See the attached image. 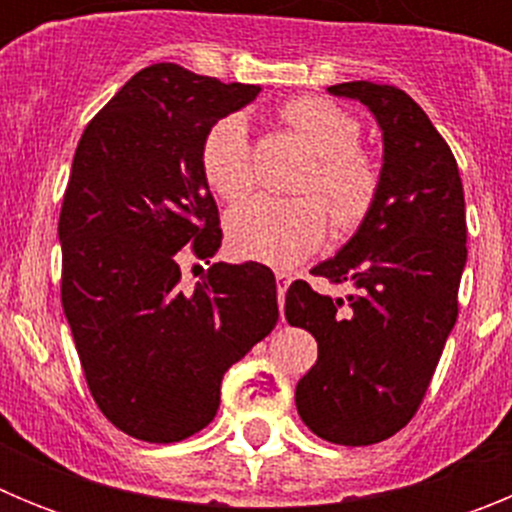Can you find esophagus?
Instances as JSON below:
<instances>
[{"label": "esophagus", "instance_id": "34e87169", "mask_svg": "<svg viewBox=\"0 0 512 512\" xmlns=\"http://www.w3.org/2000/svg\"><path fill=\"white\" fill-rule=\"evenodd\" d=\"M289 282H292V277H289L287 271H277V295H279V305L284 307V295H287V287H289Z\"/></svg>", "mask_w": 512, "mask_h": 512}]
</instances>
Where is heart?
I'll return each mask as SVG.
<instances>
[{"instance_id": "heart-1", "label": "heart", "mask_w": 512, "mask_h": 512, "mask_svg": "<svg viewBox=\"0 0 512 512\" xmlns=\"http://www.w3.org/2000/svg\"><path fill=\"white\" fill-rule=\"evenodd\" d=\"M318 156L302 192L315 197L282 200L259 194L228 215V238L238 256L271 266H292L323 243L329 207L338 230H354L372 212L382 187L377 158L359 146L364 125L354 112L325 97H295L279 110ZM200 166L207 184L225 200H241L256 182L253 143L241 112L220 117L205 133ZM326 202L323 206L317 200Z\"/></svg>"}]
</instances>
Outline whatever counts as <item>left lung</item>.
Wrapping results in <instances>:
<instances>
[{"instance_id":"8db88e82","label":"left lung","mask_w":512,"mask_h":512,"mask_svg":"<svg viewBox=\"0 0 512 512\" xmlns=\"http://www.w3.org/2000/svg\"><path fill=\"white\" fill-rule=\"evenodd\" d=\"M328 89L377 117L382 187L354 238L312 269L354 292L336 300L297 279L284 315L318 341V361L295 392L302 423L330 443L372 446L418 413L459 318L464 187L449 143L410 94L372 81Z\"/></svg>"}]
</instances>
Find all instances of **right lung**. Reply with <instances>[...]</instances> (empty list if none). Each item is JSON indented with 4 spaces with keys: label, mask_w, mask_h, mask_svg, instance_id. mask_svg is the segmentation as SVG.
<instances>
[{
    "label": "right lung",
    "mask_w": 512,
    "mask_h": 512,
    "mask_svg": "<svg viewBox=\"0 0 512 512\" xmlns=\"http://www.w3.org/2000/svg\"><path fill=\"white\" fill-rule=\"evenodd\" d=\"M259 92L153 63L76 146L58 217L63 312L97 408L138 441L202 431L223 374L279 320L277 279L261 264H212L182 287V261L210 264L223 238L202 140Z\"/></svg>",
    "instance_id": "right-lung-1"
}]
</instances>
